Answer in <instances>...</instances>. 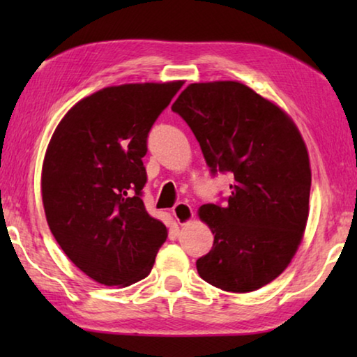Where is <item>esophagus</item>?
<instances>
[{
	"label": "esophagus",
	"mask_w": 357,
	"mask_h": 357,
	"mask_svg": "<svg viewBox=\"0 0 357 357\" xmlns=\"http://www.w3.org/2000/svg\"><path fill=\"white\" fill-rule=\"evenodd\" d=\"M173 215L176 217V220L181 225H184V223L193 219V209L190 208V204L187 203H176L173 206Z\"/></svg>",
	"instance_id": "1"
}]
</instances>
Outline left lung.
Returning <instances> with one entry per match:
<instances>
[{"instance_id": "1", "label": "left lung", "mask_w": 357, "mask_h": 357, "mask_svg": "<svg viewBox=\"0 0 357 357\" xmlns=\"http://www.w3.org/2000/svg\"><path fill=\"white\" fill-rule=\"evenodd\" d=\"M172 110L192 129L211 173L233 174L227 204L198 211L214 234L198 274L231 293L268 285L291 261L309 217L312 173L298 128L239 82L192 83Z\"/></svg>"}]
</instances>
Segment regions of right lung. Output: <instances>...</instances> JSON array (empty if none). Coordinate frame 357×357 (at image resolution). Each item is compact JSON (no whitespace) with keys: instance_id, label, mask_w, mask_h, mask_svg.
<instances>
[{"instance_id":"obj_1","label":"right lung","mask_w":357,"mask_h":357,"mask_svg":"<svg viewBox=\"0 0 357 357\" xmlns=\"http://www.w3.org/2000/svg\"><path fill=\"white\" fill-rule=\"evenodd\" d=\"M183 82L104 88L70 108L48 143L42 202L56 243L107 287L146 277L167 227L148 214V134Z\"/></svg>"}]
</instances>
